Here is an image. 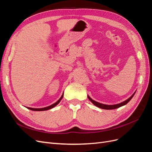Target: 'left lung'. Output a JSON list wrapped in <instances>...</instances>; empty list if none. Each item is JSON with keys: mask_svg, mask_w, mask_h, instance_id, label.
Masks as SVG:
<instances>
[{"mask_svg": "<svg viewBox=\"0 0 152 152\" xmlns=\"http://www.w3.org/2000/svg\"><path fill=\"white\" fill-rule=\"evenodd\" d=\"M134 94H135V93H134V94H133L128 99L126 100L125 102H124L121 103H119V104H114V105H107V104H104L99 103L96 102H95V101L89 97V96H88V98H89V99L91 101V102L92 103H93L95 106H96V107H99V108H100L104 109V110H113V109L118 108H119V107H122V106H124V105L126 104L132 99V98L133 97V96L134 95Z\"/></svg>", "mask_w": 152, "mask_h": 152, "instance_id": "obj_1", "label": "left lung"}]
</instances>
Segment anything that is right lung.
Returning a JSON list of instances; mask_svg holds the SVG:
<instances>
[{"label":"right lung","instance_id":"obj_1","mask_svg":"<svg viewBox=\"0 0 152 152\" xmlns=\"http://www.w3.org/2000/svg\"><path fill=\"white\" fill-rule=\"evenodd\" d=\"M63 96V94L62 95V96H61V97L60 98V99H59L56 103H55L53 104L52 105L49 106V107H45V108H28V109H30V110H33V111H44V110H49V109H50V108H53V107H54L55 106H56V105H57L59 102H60V101H61V99H62Z\"/></svg>","mask_w":152,"mask_h":152}]
</instances>
